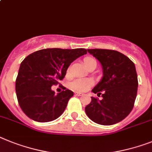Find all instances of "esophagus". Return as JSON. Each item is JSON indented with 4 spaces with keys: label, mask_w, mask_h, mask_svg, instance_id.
I'll return each mask as SVG.
<instances>
[{
    "label": "esophagus",
    "mask_w": 152,
    "mask_h": 152,
    "mask_svg": "<svg viewBox=\"0 0 152 152\" xmlns=\"http://www.w3.org/2000/svg\"><path fill=\"white\" fill-rule=\"evenodd\" d=\"M75 94H76V96H80L83 95L82 93H79V92H76V93H75Z\"/></svg>",
    "instance_id": "34e87169"
}]
</instances>
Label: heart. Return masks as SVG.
<instances>
[{"instance_id":"obj_1","label":"heart","mask_w":152,"mask_h":152,"mask_svg":"<svg viewBox=\"0 0 152 152\" xmlns=\"http://www.w3.org/2000/svg\"><path fill=\"white\" fill-rule=\"evenodd\" d=\"M83 62L85 66L87 67L89 65L93 62H96V60L91 57H86L84 58ZM92 84H93V81L91 80H77L72 83V87L77 91H85L91 86Z\"/></svg>"}]
</instances>
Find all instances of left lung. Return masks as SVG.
<instances>
[{
    "mask_svg": "<svg viewBox=\"0 0 152 152\" xmlns=\"http://www.w3.org/2000/svg\"><path fill=\"white\" fill-rule=\"evenodd\" d=\"M101 64L103 77L92 92L101 94V100L91 96L85 107L91 121L101 125L121 121L132 110L137 96V76L134 62L121 52L110 49H87Z\"/></svg>",
    "mask_w": 152,
    "mask_h": 152,
    "instance_id": "left-lung-1",
    "label": "left lung"
}]
</instances>
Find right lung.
Segmentation results:
<instances>
[{
    "mask_svg": "<svg viewBox=\"0 0 152 152\" xmlns=\"http://www.w3.org/2000/svg\"><path fill=\"white\" fill-rule=\"evenodd\" d=\"M86 53L85 48H45L33 52L21 62L15 90L19 106L29 118L48 122L62 115L73 92L65 88L56 94L51 87L64 78L74 60Z\"/></svg>",
    "mask_w": 152,
    "mask_h": 152,
    "instance_id": "obj_1",
    "label": "right lung"
}]
</instances>
